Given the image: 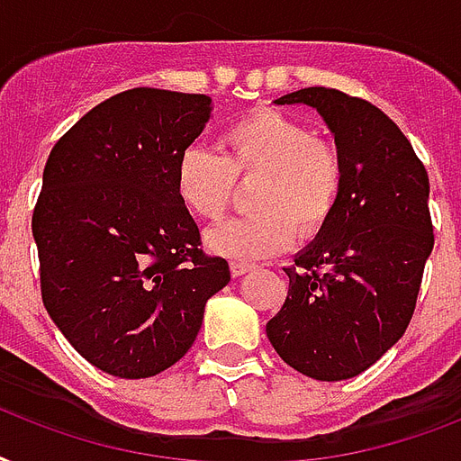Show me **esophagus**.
Returning a JSON list of instances; mask_svg holds the SVG:
<instances>
[{"mask_svg": "<svg viewBox=\"0 0 461 461\" xmlns=\"http://www.w3.org/2000/svg\"><path fill=\"white\" fill-rule=\"evenodd\" d=\"M248 271H252V264L230 262V274H233V276H242V274H248Z\"/></svg>", "mask_w": 461, "mask_h": 461, "instance_id": "esophagus-1", "label": "esophagus"}]
</instances>
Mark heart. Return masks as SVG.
Instances as JSON below:
<instances>
[{
	"instance_id": "heart-1",
	"label": "heart",
	"mask_w": 461,
	"mask_h": 461,
	"mask_svg": "<svg viewBox=\"0 0 461 461\" xmlns=\"http://www.w3.org/2000/svg\"><path fill=\"white\" fill-rule=\"evenodd\" d=\"M344 158L334 144L315 139L308 124L279 110L259 108L221 134V156L190 146L175 166V190L199 221L219 223L230 209L235 180H252L255 213L228 221L206 235V245L233 259L279 255L298 238L330 223L344 192Z\"/></svg>"
}]
</instances>
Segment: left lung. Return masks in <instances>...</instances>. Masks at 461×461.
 I'll return each instance as SVG.
<instances>
[{
  "label": "left lung",
  "mask_w": 461,
  "mask_h": 461,
  "mask_svg": "<svg viewBox=\"0 0 461 461\" xmlns=\"http://www.w3.org/2000/svg\"><path fill=\"white\" fill-rule=\"evenodd\" d=\"M276 105L322 115L344 158V192L330 223L295 255L284 308L267 337L284 363L324 383L360 375L411 322L433 252L428 173L397 124L337 88H301Z\"/></svg>",
  "instance_id": "1"
}]
</instances>
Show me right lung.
Segmentation results:
<instances>
[{
  "instance_id": "obj_1",
  "label": "right lung",
  "mask_w": 461,
  "mask_h": 461,
  "mask_svg": "<svg viewBox=\"0 0 461 461\" xmlns=\"http://www.w3.org/2000/svg\"><path fill=\"white\" fill-rule=\"evenodd\" d=\"M212 98L131 88L88 110L50 151L33 212L42 303L103 373L158 375L190 351L230 281L175 190Z\"/></svg>"
}]
</instances>
